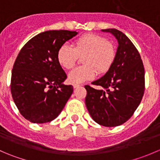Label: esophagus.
Masks as SVG:
<instances>
[{
	"label": "esophagus",
	"mask_w": 160,
	"mask_h": 160,
	"mask_svg": "<svg viewBox=\"0 0 160 160\" xmlns=\"http://www.w3.org/2000/svg\"><path fill=\"white\" fill-rule=\"evenodd\" d=\"M72 86H73V88H80L81 85L78 84V83H74V84H72Z\"/></svg>",
	"instance_id": "obj_1"
}]
</instances>
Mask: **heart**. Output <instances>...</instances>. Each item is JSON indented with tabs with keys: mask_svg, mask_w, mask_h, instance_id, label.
Here are the masks:
<instances>
[{
	"mask_svg": "<svg viewBox=\"0 0 160 160\" xmlns=\"http://www.w3.org/2000/svg\"><path fill=\"white\" fill-rule=\"evenodd\" d=\"M79 56L84 65L72 70L68 80L72 83H80L92 80L97 72L104 73L109 70L116 57V49L111 42L104 36L89 33L82 35L74 42L73 47L63 44L57 51V60L66 70L75 66Z\"/></svg>",
	"mask_w": 160,
	"mask_h": 160,
	"instance_id": "heart-1",
	"label": "heart"
}]
</instances>
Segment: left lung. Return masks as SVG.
I'll list each match as a JSON object with an SVG mask.
<instances>
[{
	"label": "left lung",
	"instance_id": "obj_1",
	"mask_svg": "<svg viewBox=\"0 0 160 160\" xmlns=\"http://www.w3.org/2000/svg\"><path fill=\"white\" fill-rule=\"evenodd\" d=\"M102 32L117 38L116 57L104 76L92 82L101 89L85 86V103L97 123L115 127L127 122L139 105L145 90V70L139 52L123 32L115 28Z\"/></svg>",
	"mask_w": 160,
	"mask_h": 160
}]
</instances>
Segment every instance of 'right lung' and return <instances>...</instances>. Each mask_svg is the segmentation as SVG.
<instances>
[{
    "label": "right lung",
    "instance_id": "add662e5",
    "mask_svg": "<svg viewBox=\"0 0 160 160\" xmlns=\"http://www.w3.org/2000/svg\"><path fill=\"white\" fill-rule=\"evenodd\" d=\"M77 34L52 30L35 35L22 47L11 72V92L22 116L32 123L54 120L73 91L64 85L67 74L57 60L62 45Z\"/></svg>",
    "mask_w": 160,
    "mask_h": 160
}]
</instances>
